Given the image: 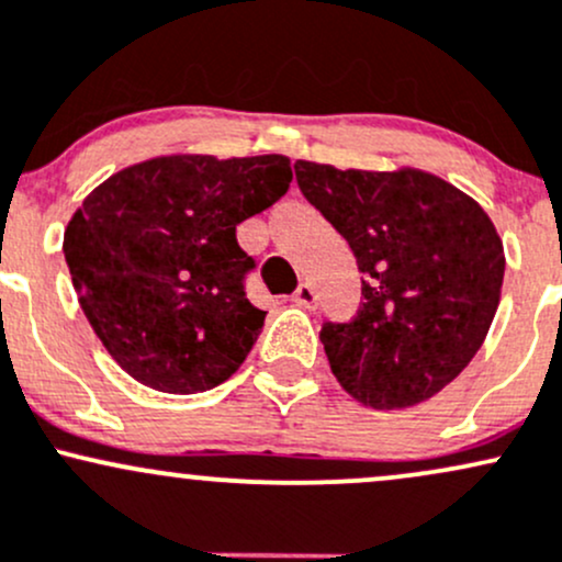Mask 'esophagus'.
Listing matches in <instances>:
<instances>
[{
	"label": "esophagus",
	"mask_w": 562,
	"mask_h": 562,
	"mask_svg": "<svg viewBox=\"0 0 562 562\" xmlns=\"http://www.w3.org/2000/svg\"><path fill=\"white\" fill-rule=\"evenodd\" d=\"M292 300L297 302V305H302V307H313L315 300H318V294H315L313 283H300L297 292H294Z\"/></svg>",
	"instance_id": "34e87169"
}]
</instances>
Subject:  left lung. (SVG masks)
Listing matches in <instances>:
<instances>
[{
    "instance_id": "8db88e82",
    "label": "left lung",
    "mask_w": 562,
    "mask_h": 562,
    "mask_svg": "<svg viewBox=\"0 0 562 562\" xmlns=\"http://www.w3.org/2000/svg\"><path fill=\"white\" fill-rule=\"evenodd\" d=\"M300 191L350 244L361 311L324 324L331 374L358 403L408 408L457 380L502 297L504 247L475 199L417 167L294 164Z\"/></svg>"
}]
</instances>
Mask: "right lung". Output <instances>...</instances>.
Masks as SVG:
<instances>
[{"label":"right lung","mask_w":562,"mask_h":562,"mask_svg":"<svg viewBox=\"0 0 562 562\" xmlns=\"http://www.w3.org/2000/svg\"><path fill=\"white\" fill-rule=\"evenodd\" d=\"M289 182L281 154H167L119 169L81 201L63 255L81 311L132 380L193 395L236 374L265 324L244 294L255 260L236 225Z\"/></svg>","instance_id":"obj_1"}]
</instances>
